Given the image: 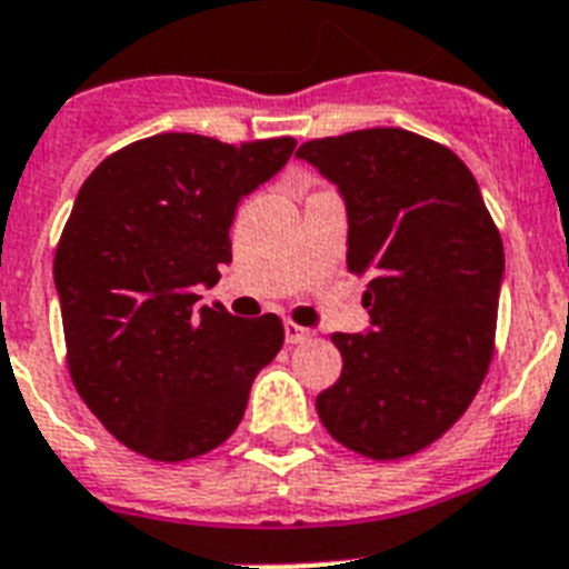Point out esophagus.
<instances>
[{
    "instance_id": "1",
    "label": "esophagus",
    "mask_w": 569,
    "mask_h": 569,
    "mask_svg": "<svg viewBox=\"0 0 569 569\" xmlns=\"http://www.w3.org/2000/svg\"><path fill=\"white\" fill-rule=\"evenodd\" d=\"M283 332H286V345H303V341L312 339V330H307V327H298L295 321H286Z\"/></svg>"
}]
</instances>
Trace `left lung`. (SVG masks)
<instances>
[{"label":"left lung","mask_w":569,"mask_h":569,"mask_svg":"<svg viewBox=\"0 0 569 569\" xmlns=\"http://www.w3.org/2000/svg\"><path fill=\"white\" fill-rule=\"evenodd\" d=\"M300 160L339 189L348 269L365 277L362 332H332L341 377L321 423L368 459H403L465 415L488 373L506 274L477 178L403 128L303 142Z\"/></svg>","instance_id":"8db88e82"}]
</instances>
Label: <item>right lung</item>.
<instances>
[{
	"label": "right lung",
	"instance_id": "1",
	"mask_svg": "<svg viewBox=\"0 0 569 569\" xmlns=\"http://www.w3.org/2000/svg\"><path fill=\"white\" fill-rule=\"evenodd\" d=\"M292 151V137L224 146L157 133L101 160L78 192L54 253L69 373L140 456L183 461L228 441L283 348L280 318L196 307V289L233 260L239 201Z\"/></svg>",
	"mask_w": 569,
	"mask_h": 569
}]
</instances>
